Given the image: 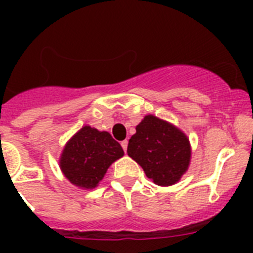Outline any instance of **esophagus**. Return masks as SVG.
Instances as JSON below:
<instances>
[{
  "label": "esophagus",
  "instance_id": "1",
  "mask_svg": "<svg viewBox=\"0 0 253 253\" xmlns=\"http://www.w3.org/2000/svg\"><path fill=\"white\" fill-rule=\"evenodd\" d=\"M122 147L123 149H124V152H126V148H128V140H123Z\"/></svg>",
  "mask_w": 253,
  "mask_h": 253
}]
</instances>
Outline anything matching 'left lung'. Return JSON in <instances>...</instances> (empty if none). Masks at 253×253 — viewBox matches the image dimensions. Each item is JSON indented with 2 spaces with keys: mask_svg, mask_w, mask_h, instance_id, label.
<instances>
[{
  "mask_svg": "<svg viewBox=\"0 0 253 253\" xmlns=\"http://www.w3.org/2000/svg\"><path fill=\"white\" fill-rule=\"evenodd\" d=\"M129 139L128 154L154 184L169 186L189 167L190 143L182 131L153 115H147Z\"/></svg>",
  "mask_w": 253,
  "mask_h": 253,
  "instance_id": "left-lung-1",
  "label": "left lung"
}]
</instances>
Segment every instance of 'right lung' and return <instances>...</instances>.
<instances>
[{"instance_id": "right-lung-1", "label": "right lung", "mask_w": 253, "mask_h": 253, "mask_svg": "<svg viewBox=\"0 0 253 253\" xmlns=\"http://www.w3.org/2000/svg\"><path fill=\"white\" fill-rule=\"evenodd\" d=\"M123 154L122 146L107 131L84 126L64 147L60 169L76 186L92 189Z\"/></svg>"}]
</instances>
